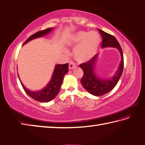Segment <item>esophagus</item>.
<instances>
[{
    "mask_svg": "<svg viewBox=\"0 0 145 145\" xmlns=\"http://www.w3.org/2000/svg\"><path fill=\"white\" fill-rule=\"evenodd\" d=\"M76 67V64H75V63L74 62H72V61H70L69 62V69L71 70V69H74V68Z\"/></svg>",
    "mask_w": 145,
    "mask_h": 145,
    "instance_id": "esophagus-1",
    "label": "esophagus"
}]
</instances>
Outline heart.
<instances>
[{
	"label": "heart",
	"instance_id": "b5f03b06",
	"mask_svg": "<svg viewBox=\"0 0 145 145\" xmlns=\"http://www.w3.org/2000/svg\"><path fill=\"white\" fill-rule=\"evenodd\" d=\"M70 47H75L74 56L78 62H85L97 54L100 43V36L96 31H78L69 38Z\"/></svg>",
	"mask_w": 145,
	"mask_h": 145
}]
</instances>
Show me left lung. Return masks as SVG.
I'll use <instances>...</instances> for the list:
<instances>
[{"mask_svg":"<svg viewBox=\"0 0 145 145\" xmlns=\"http://www.w3.org/2000/svg\"><path fill=\"white\" fill-rule=\"evenodd\" d=\"M102 37V48L114 47L118 49L121 56V61L118 69L114 75L110 78L102 79L97 76L95 74V67L98 59V54L95 55L88 62L80 65L83 71V76L81 78V83L87 91L95 96H102L110 92L114 89L118 83L122 76L124 68V57L121 45L118 41L112 35L107 33L100 29H98Z\"/></svg>","mask_w":145,"mask_h":145,"instance_id":"left-lung-1","label":"left lung"}]
</instances>
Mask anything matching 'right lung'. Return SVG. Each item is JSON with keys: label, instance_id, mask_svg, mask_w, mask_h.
<instances>
[{"label": "right lung", "instance_id": "1", "mask_svg": "<svg viewBox=\"0 0 145 145\" xmlns=\"http://www.w3.org/2000/svg\"><path fill=\"white\" fill-rule=\"evenodd\" d=\"M53 29V28H50L42 30V31H38L36 33L29 37L26 40V42L23 43V45L26 44L29 41L33 39L45 36V35L50 33ZM68 69H69V64H68V63L65 64L56 65L50 81L48 82L47 85L45 88L39 90V91H31V90L26 88L24 86V84L21 83L19 75H18L19 80L21 82V84L24 90L30 97L40 102H48L52 100L54 98H55L57 94H58L62 82H63L64 76L69 71Z\"/></svg>", "mask_w": 145, "mask_h": 145}]
</instances>
